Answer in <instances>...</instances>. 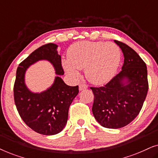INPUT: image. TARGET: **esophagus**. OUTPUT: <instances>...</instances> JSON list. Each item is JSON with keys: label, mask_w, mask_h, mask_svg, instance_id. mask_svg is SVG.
Listing matches in <instances>:
<instances>
[{"label": "esophagus", "mask_w": 158, "mask_h": 158, "mask_svg": "<svg viewBox=\"0 0 158 158\" xmlns=\"http://www.w3.org/2000/svg\"><path fill=\"white\" fill-rule=\"evenodd\" d=\"M86 88H88V85L85 83H80L79 85V90H85Z\"/></svg>", "instance_id": "34e87169"}]
</instances>
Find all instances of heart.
Instances as JSON below:
<instances>
[{"instance_id": "b5f03b06", "label": "heart", "mask_w": 158, "mask_h": 158, "mask_svg": "<svg viewBox=\"0 0 158 158\" xmlns=\"http://www.w3.org/2000/svg\"><path fill=\"white\" fill-rule=\"evenodd\" d=\"M68 60L62 62L67 72L76 77L77 69L85 68V76L91 83L101 84L113 76L119 65L122 52L112 42L82 41L71 45Z\"/></svg>"}]
</instances>
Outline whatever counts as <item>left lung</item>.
<instances>
[{"label": "left lung", "mask_w": 158, "mask_h": 158, "mask_svg": "<svg viewBox=\"0 0 158 158\" xmlns=\"http://www.w3.org/2000/svg\"><path fill=\"white\" fill-rule=\"evenodd\" d=\"M123 52L119 73L101 87H90L94 95L92 111L99 124L109 129L128 125L141 111L148 91L147 66L130 47L114 40Z\"/></svg>", "instance_id": "8db88e82"}]
</instances>
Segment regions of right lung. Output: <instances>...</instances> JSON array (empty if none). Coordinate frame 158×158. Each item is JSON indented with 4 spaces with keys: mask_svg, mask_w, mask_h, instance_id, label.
Wrapping results in <instances>:
<instances>
[{
    "mask_svg": "<svg viewBox=\"0 0 158 158\" xmlns=\"http://www.w3.org/2000/svg\"><path fill=\"white\" fill-rule=\"evenodd\" d=\"M40 60H49L57 75H63L61 57L57 45L53 43L42 45L19 64L14 86V102L21 118L32 130L41 135H54L61 131L68 118L69 107L78 94V85H66L61 77L41 94H33L24 83L26 70Z\"/></svg>",
    "mask_w": 158,
    "mask_h": 158,
    "instance_id": "1",
    "label": "right lung"
}]
</instances>
